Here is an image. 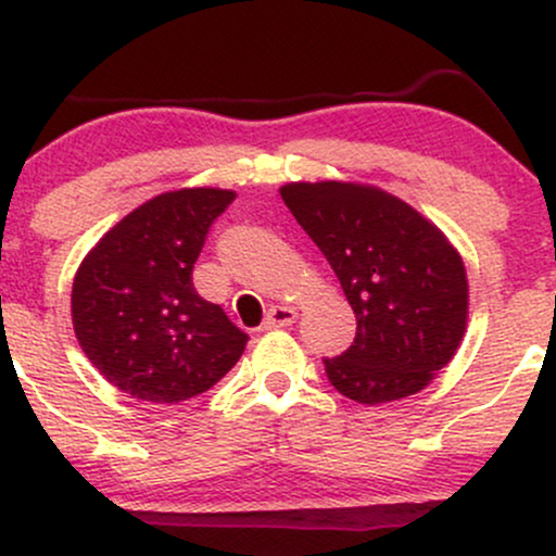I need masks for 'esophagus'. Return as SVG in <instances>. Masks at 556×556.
<instances>
[{"label":"esophagus","mask_w":556,"mask_h":556,"mask_svg":"<svg viewBox=\"0 0 556 556\" xmlns=\"http://www.w3.org/2000/svg\"><path fill=\"white\" fill-rule=\"evenodd\" d=\"M295 308H290V305H271L269 314H266V321L264 327L266 329H277V327H290V324H295Z\"/></svg>","instance_id":"34e87169"}]
</instances>
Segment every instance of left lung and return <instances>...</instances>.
I'll list each match as a JSON object with an SVG mask.
<instances>
[{
	"label": "left lung",
	"mask_w": 556,
	"mask_h": 556,
	"mask_svg": "<svg viewBox=\"0 0 556 556\" xmlns=\"http://www.w3.org/2000/svg\"><path fill=\"white\" fill-rule=\"evenodd\" d=\"M340 279L358 331L324 361L331 387L363 405L420 392L455 358L468 327V274L457 248L410 203L363 182L279 188Z\"/></svg>",
	"instance_id": "obj_1"
}]
</instances>
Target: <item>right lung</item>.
<instances>
[{"mask_svg":"<svg viewBox=\"0 0 556 556\" xmlns=\"http://www.w3.org/2000/svg\"><path fill=\"white\" fill-rule=\"evenodd\" d=\"M232 190L180 188L140 203L80 261L73 329L96 371L159 405L198 397L225 376L248 334L193 287V264Z\"/></svg>","mask_w":556,"mask_h":556,"instance_id":"1","label":"right lung"}]
</instances>
